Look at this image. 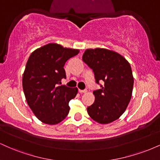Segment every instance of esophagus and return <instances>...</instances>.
Returning a JSON list of instances; mask_svg holds the SVG:
<instances>
[{"label": "esophagus", "mask_w": 160, "mask_h": 160, "mask_svg": "<svg viewBox=\"0 0 160 160\" xmlns=\"http://www.w3.org/2000/svg\"><path fill=\"white\" fill-rule=\"evenodd\" d=\"M87 90L86 89H79V92L80 93H86Z\"/></svg>", "instance_id": "34e87169"}]
</instances>
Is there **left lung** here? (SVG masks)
I'll list each match as a JSON object with an SVG mask.
<instances>
[{"label": "left lung", "mask_w": 160, "mask_h": 160, "mask_svg": "<svg viewBox=\"0 0 160 160\" xmlns=\"http://www.w3.org/2000/svg\"><path fill=\"white\" fill-rule=\"evenodd\" d=\"M82 61L92 70L95 82L101 87L93 91L95 99L87 108L88 114L102 124L117 120L126 111L132 93L129 63L119 53L101 48L86 49Z\"/></svg>", "instance_id": "left-lung-1"}]
</instances>
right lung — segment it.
<instances>
[{"label":"right lung","mask_w":160,"mask_h":160,"mask_svg":"<svg viewBox=\"0 0 160 160\" xmlns=\"http://www.w3.org/2000/svg\"><path fill=\"white\" fill-rule=\"evenodd\" d=\"M78 53V49L49 43L29 57L22 77L23 91L28 104L41 122L57 124L68 114V103L78 89L59 85L66 78L65 62Z\"/></svg>","instance_id":"right-lung-1"}]
</instances>
